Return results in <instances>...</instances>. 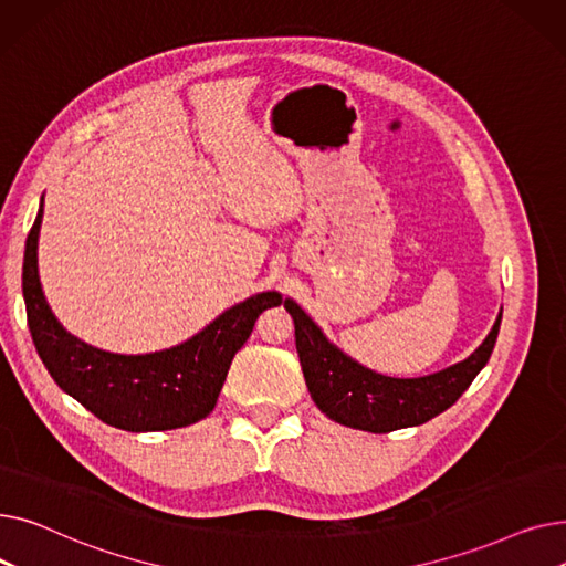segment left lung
<instances>
[{
    "instance_id": "left-lung-1",
    "label": "left lung",
    "mask_w": 566,
    "mask_h": 566,
    "mask_svg": "<svg viewBox=\"0 0 566 566\" xmlns=\"http://www.w3.org/2000/svg\"><path fill=\"white\" fill-rule=\"evenodd\" d=\"M295 325V348L314 403L331 420L371 433H390L429 422L470 388L489 363L500 318L463 363L422 378H390L365 369L323 337L318 325L293 301H284Z\"/></svg>"
}]
</instances>
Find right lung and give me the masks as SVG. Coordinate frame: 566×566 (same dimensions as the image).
I'll list each match as a JSON object with an SVG mask.
<instances>
[{
    "instance_id": "obj_1",
    "label": "right lung",
    "mask_w": 566,
    "mask_h": 566,
    "mask_svg": "<svg viewBox=\"0 0 566 566\" xmlns=\"http://www.w3.org/2000/svg\"><path fill=\"white\" fill-rule=\"evenodd\" d=\"M41 220L43 201L27 235L22 293L29 333L59 388L124 431H167L203 420L216 408L233 355L248 342L254 321L277 307L282 295H252L181 346L148 355L105 353L69 335L45 301L39 280Z\"/></svg>"
}]
</instances>
